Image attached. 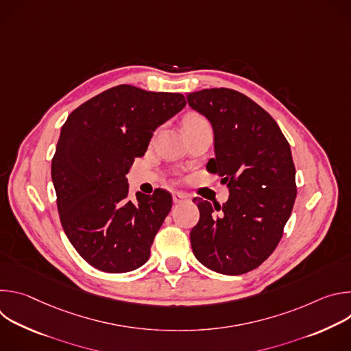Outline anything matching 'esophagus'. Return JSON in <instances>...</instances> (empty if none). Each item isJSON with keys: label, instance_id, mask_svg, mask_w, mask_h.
Here are the masks:
<instances>
[{"label": "esophagus", "instance_id": "esophagus-1", "mask_svg": "<svg viewBox=\"0 0 351 351\" xmlns=\"http://www.w3.org/2000/svg\"><path fill=\"white\" fill-rule=\"evenodd\" d=\"M172 198H173V203L175 204H180V203H186L189 202V194L183 193V191H175L172 194Z\"/></svg>", "mask_w": 351, "mask_h": 351}]
</instances>
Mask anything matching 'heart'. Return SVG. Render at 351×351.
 I'll return each instance as SVG.
<instances>
[{
    "mask_svg": "<svg viewBox=\"0 0 351 351\" xmlns=\"http://www.w3.org/2000/svg\"><path fill=\"white\" fill-rule=\"evenodd\" d=\"M195 125H208V123H207V121H206L203 117L195 115V114L189 115V117L186 118V121H184V128H187V126H195Z\"/></svg>",
    "mask_w": 351,
    "mask_h": 351,
    "instance_id": "heart-1",
    "label": "heart"
}]
</instances>
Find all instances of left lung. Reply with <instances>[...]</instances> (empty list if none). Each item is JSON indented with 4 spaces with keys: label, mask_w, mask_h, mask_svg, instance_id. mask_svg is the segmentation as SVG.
<instances>
[{
    "label": "left lung",
    "mask_w": 351,
    "mask_h": 351,
    "mask_svg": "<svg viewBox=\"0 0 351 351\" xmlns=\"http://www.w3.org/2000/svg\"><path fill=\"white\" fill-rule=\"evenodd\" d=\"M187 103L213 126L215 158L207 169L229 187L222 207L193 199L199 211L190 232L193 253L218 274L250 272L274 253L293 210L297 190L290 145L274 118L236 90L189 93Z\"/></svg>",
    "instance_id": "obj_1"
}]
</instances>
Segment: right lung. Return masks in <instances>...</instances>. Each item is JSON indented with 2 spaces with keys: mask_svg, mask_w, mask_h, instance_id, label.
Here are the masks:
<instances>
[{
  "mask_svg": "<svg viewBox=\"0 0 351 351\" xmlns=\"http://www.w3.org/2000/svg\"><path fill=\"white\" fill-rule=\"evenodd\" d=\"M184 106L183 94L121 84L88 99L64 123L51 178L62 228L91 267L123 274L148 261L172 195L158 189L130 199L126 173L156 129Z\"/></svg>",
  "mask_w": 351,
  "mask_h": 351,
  "instance_id": "1",
  "label": "right lung"
}]
</instances>
